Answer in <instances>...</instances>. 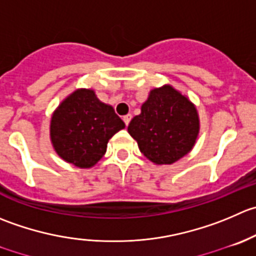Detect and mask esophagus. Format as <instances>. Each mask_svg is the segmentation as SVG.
I'll list each match as a JSON object with an SVG mask.
<instances>
[{"instance_id": "esophagus-1", "label": "esophagus", "mask_w": 256, "mask_h": 256, "mask_svg": "<svg viewBox=\"0 0 256 256\" xmlns=\"http://www.w3.org/2000/svg\"><path fill=\"white\" fill-rule=\"evenodd\" d=\"M131 118H132V116H131V114H128V115H125V116H124V118H122L124 122H125V125H126V126H128V124H130Z\"/></svg>"}]
</instances>
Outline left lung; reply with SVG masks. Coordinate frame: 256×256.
<instances>
[{"mask_svg": "<svg viewBox=\"0 0 256 256\" xmlns=\"http://www.w3.org/2000/svg\"><path fill=\"white\" fill-rule=\"evenodd\" d=\"M128 131L151 162L171 165L195 146L200 131L199 114L188 96L164 85L150 91Z\"/></svg>", "mask_w": 256, "mask_h": 256, "instance_id": "obj_1", "label": "left lung"}]
</instances>
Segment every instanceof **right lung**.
I'll list each match as a JSON object with an SVG mask.
<instances>
[{"mask_svg":"<svg viewBox=\"0 0 256 256\" xmlns=\"http://www.w3.org/2000/svg\"><path fill=\"white\" fill-rule=\"evenodd\" d=\"M125 128L111 105L104 104L91 88H78L54 111L50 138L57 155L80 168L101 160L108 142Z\"/></svg>","mask_w":256,"mask_h":256,"instance_id":"add662e5","label":"right lung"}]
</instances>
